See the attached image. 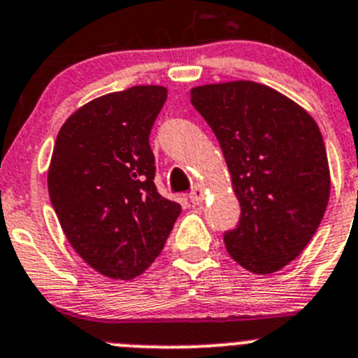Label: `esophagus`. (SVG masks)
<instances>
[{
  "mask_svg": "<svg viewBox=\"0 0 358 358\" xmlns=\"http://www.w3.org/2000/svg\"><path fill=\"white\" fill-rule=\"evenodd\" d=\"M206 196V190L203 185H196L194 189H192V192H190V201H192V205H201L203 199H205Z\"/></svg>",
  "mask_w": 358,
  "mask_h": 358,
  "instance_id": "34e87169",
  "label": "esophagus"
}]
</instances>
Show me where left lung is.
<instances>
[{"label": "left lung", "instance_id": "left-lung-1", "mask_svg": "<svg viewBox=\"0 0 358 358\" xmlns=\"http://www.w3.org/2000/svg\"><path fill=\"white\" fill-rule=\"evenodd\" d=\"M190 102L219 139L242 210L224 233L229 256L258 275L277 272L306 249L329 205L318 125L292 99L252 81L196 86Z\"/></svg>", "mask_w": 358, "mask_h": 358}]
</instances>
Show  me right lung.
<instances>
[{"label":"right lung","instance_id":"add662e5","mask_svg":"<svg viewBox=\"0 0 358 358\" xmlns=\"http://www.w3.org/2000/svg\"><path fill=\"white\" fill-rule=\"evenodd\" d=\"M164 86H132L85 103L56 138L48 173L70 245L111 279L141 275L160 255L182 206L157 190L150 132Z\"/></svg>","mask_w":358,"mask_h":358}]
</instances>
